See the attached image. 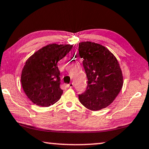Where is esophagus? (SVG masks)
I'll return each instance as SVG.
<instances>
[{
  "mask_svg": "<svg viewBox=\"0 0 149 149\" xmlns=\"http://www.w3.org/2000/svg\"><path fill=\"white\" fill-rule=\"evenodd\" d=\"M67 86H68V87H70V88H72L73 86H74V84H73V83H70V84H69L67 85Z\"/></svg>",
  "mask_w": 149,
  "mask_h": 149,
  "instance_id": "34e87169",
  "label": "esophagus"
}]
</instances>
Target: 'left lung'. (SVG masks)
I'll use <instances>...</instances> for the list:
<instances>
[{
  "mask_svg": "<svg viewBox=\"0 0 149 149\" xmlns=\"http://www.w3.org/2000/svg\"><path fill=\"white\" fill-rule=\"evenodd\" d=\"M79 55L88 79L79 100L85 107L98 111L109 105L123 86V75L116 58L103 46L92 42L79 43Z\"/></svg>",
  "mask_w": 149,
  "mask_h": 149,
  "instance_id": "obj_1",
  "label": "left lung"
}]
</instances>
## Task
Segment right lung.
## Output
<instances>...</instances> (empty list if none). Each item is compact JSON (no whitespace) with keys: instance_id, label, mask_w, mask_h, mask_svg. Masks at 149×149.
Returning a JSON list of instances; mask_svg holds the SVG:
<instances>
[{"instance_id":"add662e5","label":"right lung","mask_w":149,"mask_h":149,"mask_svg":"<svg viewBox=\"0 0 149 149\" xmlns=\"http://www.w3.org/2000/svg\"><path fill=\"white\" fill-rule=\"evenodd\" d=\"M70 45L52 44L42 48L27 60L21 81L27 96L38 106L49 107L60 99V71L57 63L72 50Z\"/></svg>"}]
</instances>
